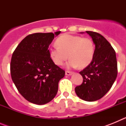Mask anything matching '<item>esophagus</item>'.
I'll list each match as a JSON object with an SVG mask.
<instances>
[{
	"label": "esophagus",
	"instance_id": "34e87169",
	"mask_svg": "<svg viewBox=\"0 0 126 126\" xmlns=\"http://www.w3.org/2000/svg\"><path fill=\"white\" fill-rule=\"evenodd\" d=\"M73 74V72H71V71H65V75L69 76V75H71V74Z\"/></svg>",
	"mask_w": 126,
	"mask_h": 126
}]
</instances>
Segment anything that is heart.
<instances>
[{
	"label": "heart",
	"instance_id": "obj_1",
	"mask_svg": "<svg viewBox=\"0 0 126 126\" xmlns=\"http://www.w3.org/2000/svg\"><path fill=\"white\" fill-rule=\"evenodd\" d=\"M55 44L57 47L49 49V55L56 65H62L69 57V67L84 68L93 61L95 46L90 38L64 34L57 39Z\"/></svg>",
	"mask_w": 126,
	"mask_h": 126
}]
</instances>
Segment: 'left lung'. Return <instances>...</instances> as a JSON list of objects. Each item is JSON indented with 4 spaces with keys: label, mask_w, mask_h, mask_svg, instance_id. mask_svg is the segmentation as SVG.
Wrapping results in <instances>:
<instances>
[{
    "label": "left lung",
    "mask_w": 126,
    "mask_h": 126,
    "mask_svg": "<svg viewBox=\"0 0 126 126\" xmlns=\"http://www.w3.org/2000/svg\"><path fill=\"white\" fill-rule=\"evenodd\" d=\"M86 32L95 44L94 55L91 64L79 72L83 81L75 92L80 98L93 102L102 98L111 88L117 76V62L115 50L106 39L96 32Z\"/></svg>",
    "instance_id": "8db88e82"
}]
</instances>
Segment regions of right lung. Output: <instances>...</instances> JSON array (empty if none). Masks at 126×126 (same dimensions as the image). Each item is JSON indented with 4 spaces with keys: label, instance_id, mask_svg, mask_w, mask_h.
Masks as SVG:
<instances>
[{
    "label": "right lung",
    "instance_id": "obj_1",
    "mask_svg": "<svg viewBox=\"0 0 126 126\" xmlns=\"http://www.w3.org/2000/svg\"><path fill=\"white\" fill-rule=\"evenodd\" d=\"M61 32L36 33L26 36L16 48L10 65L11 78L18 92L31 103L50 102L58 91L65 71L54 64L48 47Z\"/></svg>",
    "mask_w": 126,
    "mask_h": 126
}]
</instances>
